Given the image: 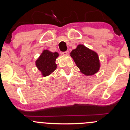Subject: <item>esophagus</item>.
Wrapping results in <instances>:
<instances>
[{
    "mask_svg": "<svg viewBox=\"0 0 130 130\" xmlns=\"http://www.w3.org/2000/svg\"><path fill=\"white\" fill-rule=\"evenodd\" d=\"M69 51H66V52H63L62 54L64 55H69Z\"/></svg>",
    "mask_w": 130,
    "mask_h": 130,
    "instance_id": "1",
    "label": "esophagus"
}]
</instances>
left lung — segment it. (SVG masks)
I'll list each match as a JSON object with an SVG mask.
<instances>
[{
    "instance_id": "obj_1",
    "label": "left lung",
    "mask_w": 130,
    "mask_h": 130,
    "mask_svg": "<svg viewBox=\"0 0 130 130\" xmlns=\"http://www.w3.org/2000/svg\"><path fill=\"white\" fill-rule=\"evenodd\" d=\"M70 57L80 72L85 75H93L100 69L101 63L98 53L84 44H78L77 48L71 52Z\"/></svg>"
}]
</instances>
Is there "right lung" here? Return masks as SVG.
Returning <instances> with one entry per match:
<instances>
[{"label":"right lung","mask_w":130,"mask_h":130,"mask_svg":"<svg viewBox=\"0 0 130 130\" xmlns=\"http://www.w3.org/2000/svg\"><path fill=\"white\" fill-rule=\"evenodd\" d=\"M58 56V53L52 52L48 50H44L41 53L35 61V65L43 77L50 75L57 69L55 62Z\"/></svg>","instance_id":"1"}]
</instances>
